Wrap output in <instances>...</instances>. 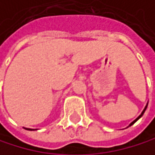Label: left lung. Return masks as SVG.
Segmentation results:
<instances>
[{
  "instance_id": "obj_1",
  "label": "left lung",
  "mask_w": 155,
  "mask_h": 155,
  "mask_svg": "<svg viewBox=\"0 0 155 155\" xmlns=\"http://www.w3.org/2000/svg\"><path fill=\"white\" fill-rule=\"evenodd\" d=\"M147 107H148V104L146 105V107H145V108H144V110H143V112L141 113V114H140V115H139V117H138L137 118H136L135 120H134V121H133V122L131 123V124H130V125H129V127H130V126H132L133 124H134V123H135L136 121H137V120H138V119H139V118H140V117H142V115H143V114H144V113H145V111H146V109H147Z\"/></svg>"
}]
</instances>
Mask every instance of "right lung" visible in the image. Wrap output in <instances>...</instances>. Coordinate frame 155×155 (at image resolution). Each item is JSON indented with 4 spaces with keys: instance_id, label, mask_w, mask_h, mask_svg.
Returning <instances> with one entry per match:
<instances>
[{
    "instance_id": "right-lung-1",
    "label": "right lung",
    "mask_w": 155,
    "mask_h": 155,
    "mask_svg": "<svg viewBox=\"0 0 155 155\" xmlns=\"http://www.w3.org/2000/svg\"><path fill=\"white\" fill-rule=\"evenodd\" d=\"M25 129H26V130H30V131H32V130H33V129H27V128H25Z\"/></svg>"
}]
</instances>
